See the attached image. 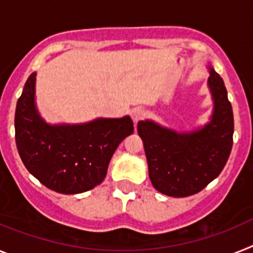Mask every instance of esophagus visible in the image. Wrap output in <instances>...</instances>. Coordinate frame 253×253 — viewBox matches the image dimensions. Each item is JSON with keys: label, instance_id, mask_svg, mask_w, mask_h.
<instances>
[{"label": "esophagus", "instance_id": "esophagus-1", "mask_svg": "<svg viewBox=\"0 0 253 253\" xmlns=\"http://www.w3.org/2000/svg\"><path fill=\"white\" fill-rule=\"evenodd\" d=\"M145 114H146V112L144 108L137 107V108H133V109L131 110V118H132L133 123H137V121H140L141 118H144V117H145Z\"/></svg>", "mask_w": 253, "mask_h": 253}]
</instances>
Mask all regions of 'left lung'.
I'll list each match as a JSON object with an SVG mask.
<instances>
[{
    "instance_id": "obj_1",
    "label": "left lung",
    "mask_w": 253,
    "mask_h": 253,
    "mask_svg": "<svg viewBox=\"0 0 253 253\" xmlns=\"http://www.w3.org/2000/svg\"><path fill=\"white\" fill-rule=\"evenodd\" d=\"M207 86L213 108L206 125L176 131L152 120L139 121L137 133L145 150L153 186L169 197H188L215 180L228 162L233 146L234 118L224 81L207 65Z\"/></svg>"
}]
</instances>
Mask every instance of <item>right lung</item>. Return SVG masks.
I'll list each match as a JSON object with an SVG mask.
<instances>
[{
	"label": "right lung",
	"instance_id": "1",
	"mask_svg": "<svg viewBox=\"0 0 253 253\" xmlns=\"http://www.w3.org/2000/svg\"><path fill=\"white\" fill-rule=\"evenodd\" d=\"M32 73L15 110V140L29 172L46 188L78 194L101 184L110 158L123 139L133 132L130 116L96 118L84 123H48L36 104Z\"/></svg>",
	"mask_w": 253,
	"mask_h": 253
}]
</instances>
